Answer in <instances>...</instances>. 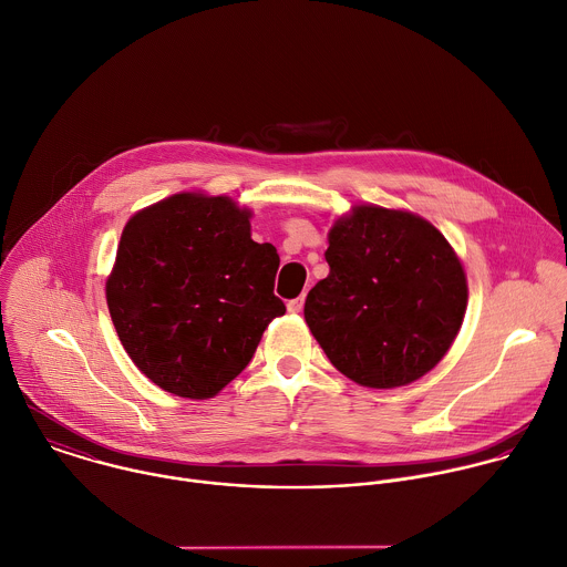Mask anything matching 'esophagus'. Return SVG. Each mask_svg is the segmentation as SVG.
<instances>
[{
    "label": "esophagus",
    "mask_w": 567,
    "mask_h": 567,
    "mask_svg": "<svg viewBox=\"0 0 567 567\" xmlns=\"http://www.w3.org/2000/svg\"><path fill=\"white\" fill-rule=\"evenodd\" d=\"M302 307H305V296H298V298L289 300V305H287V309H289L291 313H300Z\"/></svg>",
    "instance_id": "obj_1"
}]
</instances>
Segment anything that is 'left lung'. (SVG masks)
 <instances>
[{"mask_svg": "<svg viewBox=\"0 0 567 567\" xmlns=\"http://www.w3.org/2000/svg\"><path fill=\"white\" fill-rule=\"evenodd\" d=\"M329 276L307 296L305 320L331 364L371 389L426 375L451 349L468 302L466 274L424 218L355 207L329 231Z\"/></svg>", "mask_w": 567, "mask_h": 567, "instance_id": "8db88e82", "label": "left lung"}]
</instances>
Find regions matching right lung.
Here are the masks:
<instances>
[{
  "instance_id": "add662e5",
  "label": "right lung",
  "mask_w": 567,
  "mask_h": 567,
  "mask_svg": "<svg viewBox=\"0 0 567 567\" xmlns=\"http://www.w3.org/2000/svg\"><path fill=\"white\" fill-rule=\"evenodd\" d=\"M278 265L274 245L251 240L249 212L225 196L176 194L138 212L105 282L123 349L163 391L216 395L287 311L274 293Z\"/></svg>"
}]
</instances>
